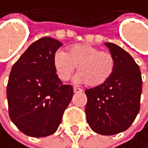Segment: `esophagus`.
I'll return each mask as SVG.
<instances>
[{"instance_id":"obj_1","label":"esophagus","mask_w":148,"mask_h":148,"mask_svg":"<svg viewBox=\"0 0 148 148\" xmlns=\"http://www.w3.org/2000/svg\"><path fill=\"white\" fill-rule=\"evenodd\" d=\"M73 91H74V93H82L84 90L82 89V88H79V87H74V88H73Z\"/></svg>"}]
</instances>
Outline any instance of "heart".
Returning a JSON list of instances; mask_svg holds the SVG:
<instances>
[{
  "label": "heart",
  "instance_id": "obj_1",
  "mask_svg": "<svg viewBox=\"0 0 148 148\" xmlns=\"http://www.w3.org/2000/svg\"><path fill=\"white\" fill-rule=\"evenodd\" d=\"M53 65L60 80L68 81L78 67L79 83L97 87L106 84L112 76L115 59L110 52L103 51L95 45L78 44L70 46L66 53L62 50L56 52Z\"/></svg>",
  "mask_w": 148,
  "mask_h": 148
}]
</instances>
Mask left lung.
I'll use <instances>...</instances> for the list:
<instances>
[{
    "instance_id": "1",
    "label": "left lung",
    "mask_w": 148,
    "mask_h": 148,
    "mask_svg": "<svg viewBox=\"0 0 148 148\" xmlns=\"http://www.w3.org/2000/svg\"><path fill=\"white\" fill-rule=\"evenodd\" d=\"M115 59V68L103 86L86 90V121L93 131L114 135L126 130L140 111L142 75L139 65L122 47L106 42Z\"/></svg>"
}]
</instances>
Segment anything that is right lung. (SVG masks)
<instances>
[{"mask_svg":"<svg viewBox=\"0 0 148 148\" xmlns=\"http://www.w3.org/2000/svg\"><path fill=\"white\" fill-rule=\"evenodd\" d=\"M62 45L44 37L33 42L11 69L6 87L9 117L27 136L40 138L55 133L73 97V87L62 84L53 65Z\"/></svg>","mask_w":148,"mask_h":148,"instance_id":"right-lung-1","label":"right lung"}]
</instances>
